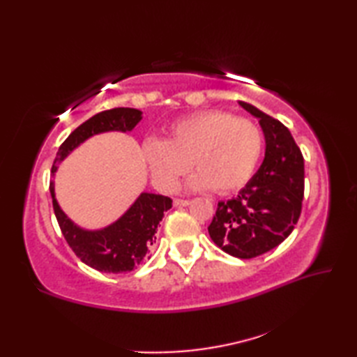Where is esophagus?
<instances>
[{"label":"esophagus","mask_w":357,"mask_h":357,"mask_svg":"<svg viewBox=\"0 0 357 357\" xmlns=\"http://www.w3.org/2000/svg\"><path fill=\"white\" fill-rule=\"evenodd\" d=\"M173 206L174 207H187V206H190V201H187V199H173Z\"/></svg>","instance_id":"esophagus-1"}]
</instances>
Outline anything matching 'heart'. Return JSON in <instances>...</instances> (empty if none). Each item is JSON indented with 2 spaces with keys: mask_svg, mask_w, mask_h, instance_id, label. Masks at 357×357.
<instances>
[{
  "mask_svg": "<svg viewBox=\"0 0 357 357\" xmlns=\"http://www.w3.org/2000/svg\"><path fill=\"white\" fill-rule=\"evenodd\" d=\"M262 132L253 121L222 110H201L174 121L162 141L142 147L151 179L162 192H172L190 164L198 169L187 181L190 190L213 187L229 193L252 178L262 153Z\"/></svg>",
  "mask_w": 357,
  "mask_h": 357,
  "instance_id": "obj_1",
  "label": "heart"
}]
</instances>
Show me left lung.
Instances as JSON below:
<instances>
[{"instance_id":"8db88e82","label":"left lung","mask_w":357,"mask_h":357,"mask_svg":"<svg viewBox=\"0 0 357 357\" xmlns=\"http://www.w3.org/2000/svg\"><path fill=\"white\" fill-rule=\"evenodd\" d=\"M259 119L264 161L238 196L218 204L208 225L215 244L239 259H252L278 247L293 231L304 198V158L290 130L255 105L239 101Z\"/></svg>"}]
</instances>
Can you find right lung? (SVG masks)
<instances>
[{"label":"right lung","mask_w":357,"mask_h":357,"mask_svg":"<svg viewBox=\"0 0 357 357\" xmlns=\"http://www.w3.org/2000/svg\"><path fill=\"white\" fill-rule=\"evenodd\" d=\"M141 119L142 112L130 107L96 113L75 128L61 144L52 165V174H55L58 165L89 138L107 132H132ZM50 195L59 229L75 255L89 267L115 275L138 267L156 239L155 233L162 221L164 211L172 208V199L167 196L142 192L115 222L100 230H87L75 224L59 207L53 181H50Z\"/></svg>","instance_id":"add662e5"}]
</instances>
